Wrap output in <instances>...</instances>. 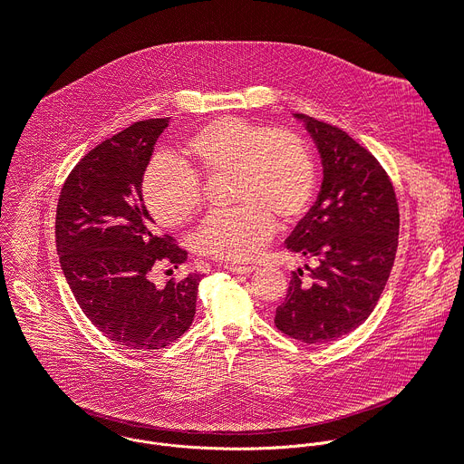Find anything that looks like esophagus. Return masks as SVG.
<instances>
[{
	"instance_id": "34e87169",
	"label": "esophagus",
	"mask_w": 464,
	"mask_h": 464,
	"mask_svg": "<svg viewBox=\"0 0 464 464\" xmlns=\"http://www.w3.org/2000/svg\"><path fill=\"white\" fill-rule=\"evenodd\" d=\"M226 269L231 271V273H237V275H247V273L256 271L258 267L256 266H249V264H227Z\"/></svg>"
}]
</instances>
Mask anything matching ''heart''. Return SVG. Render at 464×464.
<instances>
[{
	"label": "heart",
	"mask_w": 464,
	"mask_h": 464,
	"mask_svg": "<svg viewBox=\"0 0 464 464\" xmlns=\"http://www.w3.org/2000/svg\"><path fill=\"white\" fill-rule=\"evenodd\" d=\"M189 168L155 157L142 177L151 215L166 227L186 226L202 208L204 179L227 175L231 209L211 213L198 229L200 249L220 260H249L273 237L276 220L295 222L316 189V168L305 140L240 117H218L180 146Z\"/></svg>",
	"instance_id": "obj_1"
}]
</instances>
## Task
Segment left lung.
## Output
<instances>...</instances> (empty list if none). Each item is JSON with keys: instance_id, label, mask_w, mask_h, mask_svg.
Here are the masks:
<instances>
[{"instance_id": "obj_1", "label": "left lung", "mask_w": 464, "mask_h": 464, "mask_svg": "<svg viewBox=\"0 0 464 464\" xmlns=\"http://www.w3.org/2000/svg\"><path fill=\"white\" fill-rule=\"evenodd\" d=\"M295 115L318 146L324 180L285 246L318 266H307V278L293 271L275 325L296 342L322 345L353 333L374 311L396 260L400 206L391 177L367 148L338 126Z\"/></svg>"}]
</instances>
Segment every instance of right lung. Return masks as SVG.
<instances>
[{"instance_id":"right-lung-1","label":"right lung","mask_w":464,"mask_h":464,"mask_svg":"<svg viewBox=\"0 0 464 464\" xmlns=\"http://www.w3.org/2000/svg\"><path fill=\"white\" fill-rule=\"evenodd\" d=\"M169 119H146L102 140L68 173L55 211V247L84 316L108 340L137 353L164 349L193 324L200 273L151 282V269L188 258L159 235L142 177Z\"/></svg>"}]
</instances>
